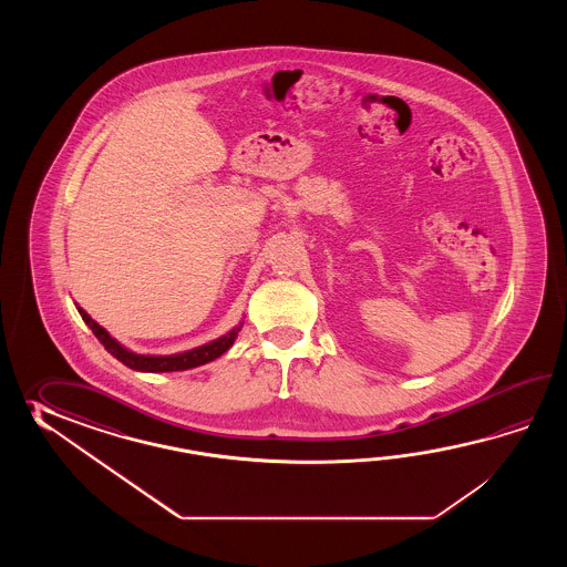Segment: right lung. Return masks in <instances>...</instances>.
Instances as JSON below:
<instances>
[{
	"instance_id": "add662e5",
	"label": "right lung",
	"mask_w": 567,
	"mask_h": 567,
	"mask_svg": "<svg viewBox=\"0 0 567 567\" xmlns=\"http://www.w3.org/2000/svg\"><path fill=\"white\" fill-rule=\"evenodd\" d=\"M76 310L83 316L85 324L93 330V334L99 338V342L105 347L107 352H111L117 361L123 362L125 367H130L133 371L140 373H172V371H188L194 367H200L206 362L215 361L220 354H225L227 350L233 347L235 338L239 337L241 332L243 322L230 328L227 334L215 338L206 344H200L196 349L184 350V352H174V354H140L133 350L123 347L120 340L109 334L103 326L96 324L95 320L76 303Z\"/></svg>"
}]
</instances>
